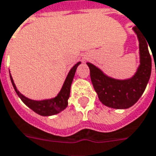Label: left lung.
I'll return each mask as SVG.
<instances>
[{
  "label": "left lung",
  "instance_id": "1",
  "mask_svg": "<svg viewBox=\"0 0 156 156\" xmlns=\"http://www.w3.org/2000/svg\"><path fill=\"white\" fill-rule=\"evenodd\" d=\"M139 41L140 66L136 74L130 79L116 80L105 76L99 68L87 63L94 89L102 104L115 109H127L139 101L144 93L151 74L152 62L148 41L142 32L133 27ZM154 56V55H153Z\"/></svg>",
  "mask_w": 156,
  "mask_h": 156
}]
</instances>
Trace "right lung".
<instances>
[{"label":"right lung","instance_id":"right-lung-1","mask_svg":"<svg viewBox=\"0 0 156 156\" xmlns=\"http://www.w3.org/2000/svg\"><path fill=\"white\" fill-rule=\"evenodd\" d=\"M80 64V62H78L71 69L69 72V73L67 75L66 80L64 82L62 88L61 89L60 93L57 94V96H55L53 99L51 100H45V101H32L29 100L28 98H26L23 96V94L18 92V90L16 88V86L14 84L13 79L12 78V76L10 74V78H11V82L12 83L14 89L16 91V93L17 94V95L20 97L23 102L26 105H28L29 108L32 109L34 112H36L37 114L41 115V116H52L59 113L62 111H63L64 109L66 108L68 104V99L70 96V89H71V84L72 82L74 77L75 72L78 66Z\"/></svg>","mask_w":156,"mask_h":156}]
</instances>
